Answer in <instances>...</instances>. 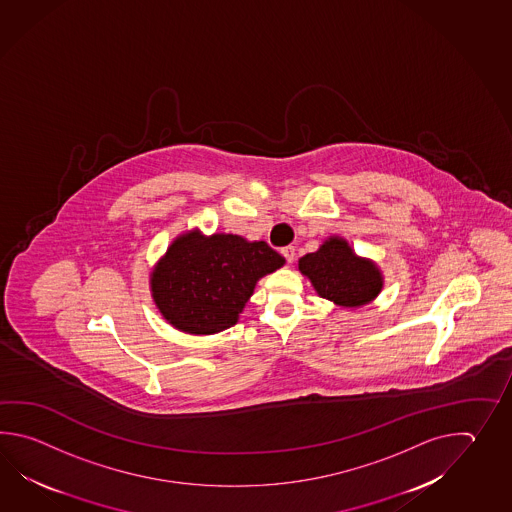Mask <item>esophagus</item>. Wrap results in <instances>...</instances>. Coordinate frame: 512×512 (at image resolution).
<instances>
[{
  "label": "esophagus",
  "mask_w": 512,
  "mask_h": 512,
  "mask_svg": "<svg viewBox=\"0 0 512 512\" xmlns=\"http://www.w3.org/2000/svg\"><path fill=\"white\" fill-rule=\"evenodd\" d=\"M294 254H296V252H294V247H283L282 256L283 258H285V261H287V263H293Z\"/></svg>",
  "instance_id": "1"
}]
</instances>
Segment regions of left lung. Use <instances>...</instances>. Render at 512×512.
Wrapping results in <instances>:
<instances>
[{"mask_svg":"<svg viewBox=\"0 0 512 512\" xmlns=\"http://www.w3.org/2000/svg\"><path fill=\"white\" fill-rule=\"evenodd\" d=\"M298 271L311 282L318 296L349 311L371 304L384 287L379 265L359 256L340 236H329L318 251L302 256Z\"/></svg>","mask_w":512,"mask_h":512,"instance_id":"1","label":"left lung"}]
</instances>
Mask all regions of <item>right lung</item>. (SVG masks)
Instances as JSON below:
<instances>
[{
	"instance_id": "right-lung-1",
	"label": "right lung",
	"mask_w": 512,
	"mask_h": 512,
	"mask_svg": "<svg viewBox=\"0 0 512 512\" xmlns=\"http://www.w3.org/2000/svg\"><path fill=\"white\" fill-rule=\"evenodd\" d=\"M283 263L265 241L186 230L153 265V304L175 329L214 335L238 324L258 280Z\"/></svg>"
}]
</instances>
